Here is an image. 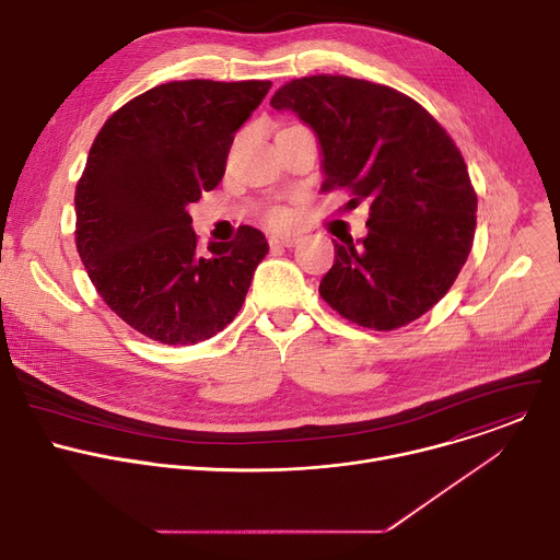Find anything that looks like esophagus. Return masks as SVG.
<instances>
[{"label":"esophagus","instance_id":"obj_1","mask_svg":"<svg viewBox=\"0 0 560 560\" xmlns=\"http://www.w3.org/2000/svg\"><path fill=\"white\" fill-rule=\"evenodd\" d=\"M299 244V234H272L270 248H292Z\"/></svg>","mask_w":560,"mask_h":560}]
</instances>
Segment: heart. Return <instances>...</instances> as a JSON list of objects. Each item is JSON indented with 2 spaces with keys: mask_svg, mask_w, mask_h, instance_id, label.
<instances>
[{
  "mask_svg": "<svg viewBox=\"0 0 560 560\" xmlns=\"http://www.w3.org/2000/svg\"><path fill=\"white\" fill-rule=\"evenodd\" d=\"M275 219H277V221H281V219H283V217H281V214H275Z\"/></svg>",
  "mask_w": 560,
  "mask_h": 560,
  "instance_id": "obj_1",
  "label": "heart"
}]
</instances>
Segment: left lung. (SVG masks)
I'll return each instance as SVG.
<instances>
[{
    "instance_id": "8db88e82",
    "label": "left lung",
    "mask_w": 560,
    "mask_h": 560,
    "mask_svg": "<svg viewBox=\"0 0 560 560\" xmlns=\"http://www.w3.org/2000/svg\"><path fill=\"white\" fill-rule=\"evenodd\" d=\"M312 128L324 190L370 203L368 234L335 244L318 294L352 324L408 326L452 288L471 250L476 192L450 135L415 100L343 74L292 79L270 100Z\"/></svg>"
}]
</instances>
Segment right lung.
<instances>
[{
    "label": "right lung",
    "mask_w": 560,
    "mask_h": 560,
    "mask_svg": "<svg viewBox=\"0 0 560 560\" xmlns=\"http://www.w3.org/2000/svg\"><path fill=\"white\" fill-rule=\"evenodd\" d=\"M270 82H171L121 106L100 130L74 192L77 253L106 305L137 332L192 346L242 310L268 255L261 230L197 246L188 208L212 190Z\"/></svg>",
    "instance_id": "1"
}]
</instances>
